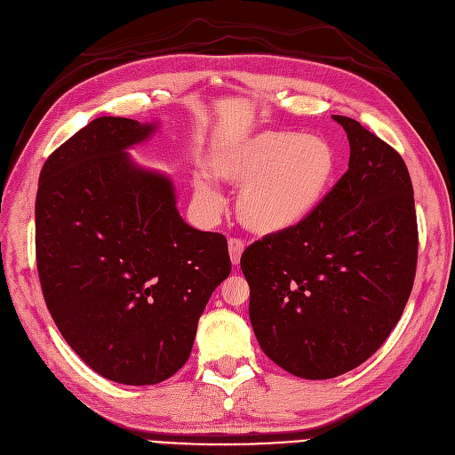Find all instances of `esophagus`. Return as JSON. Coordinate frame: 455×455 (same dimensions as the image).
<instances>
[{"label": "esophagus", "instance_id": "1", "mask_svg": "<svg viewBox=\"0 0 455 455\" xmlns=\"http://www.w3.org/2000/svg\"><path fill=\"white\" fill-rule=\"evenodd\" d=\"M228 253H230V260L234 266L240 264L242 253H243V242L240 238H230L228 240Z\"/></svg>", "mask_w": 455, "mask_h": 455}]
</instances>
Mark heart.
I'll return each instance as SVG.
<instances>
[{"mask_svg": "<svg viewBox=\"0 0 455 455\" xmlns=\"http://www.w3.org/2000/svg\"><path fill=\"white\" fill-rule=\"evenodd\" d=\"M210 172L219 181L242 185L236 200L242 225L272 236L301 225L318 208L335 174V154L315 134L260 131L219 146ZM193 188L202 204L219 200L206 176H196Z\"/></svg>", "mask_w": 455, "mask_h": 455, "instance_id": "heart-1", "label": "heart"}]
</instances>
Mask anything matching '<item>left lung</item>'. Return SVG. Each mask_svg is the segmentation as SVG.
I'll return each instance as SVG.
<instances>
[{
  "instance_id": "1",
  "label": "left lung",
  "mask_w": 455,
  "mask_h": 455,
  "mask_svg": "<svg viewBox=\"0 0 455 455\" xmlns=\"http://www.w3.org/2000/svg\"><path fill=\"white\" fill-rule=\"evenodd\" d=\"M348 171L292 230L251 243L240 266L264 355L301 379L339 377L399 323L418 262L412 181L397 151L347 116Z\"/></svg>"
}]
</instances>
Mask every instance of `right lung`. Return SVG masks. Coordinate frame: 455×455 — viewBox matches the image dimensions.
Masks as SVG:
<instances>
[{"instance_id":"obj_1","label":"right lung","mask_w":455,"mask_h":455,"mask_svg":"<svg viewBox=\"0 0 455 455\" xmlns=\"http://www.w3.org/2000/svg\"><path fill=\"white\" fill-rule=\"evenodd\" d=\"M156 125L103 116L50 154L36 200L46 307L95 373L146 386L188 362L198 318L230 274L227 238L176 210L172 181L125 149Z\"/></svg>"}]
</instances>
